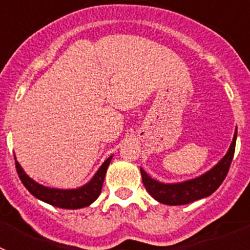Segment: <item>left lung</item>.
<instances>
[{
    "mask_svg": "<svg viewBox=\"0 0 250 250\" xmlns=\"http://www.w3.org/2000/svg\"><path fill=\"white\" fill-rule=\"evenodd\" d=\"M235 140H237V130L234 134L230 147L224 158L208 173L203 174L202 176L193 179V180L178 183V184H163V183H159L150 178L144 170L140 169L145 189L154 199L167 205L189 204V203L202 199L205 196H209L220 187L228 174L234 151H235Z\"/></svg>",
    "mask_w": 250,
    "mask_h": 250,
    "instance_id": "8db88e82",
    "label": "left lung"
}]
</instances>
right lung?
<instances>
[{
    "mask_svg": "<svg viewBox=\"0 0 250 250\" xmlns=\"http://www.w3.org/2000/svg\"><path fill=\"white\" fill-rule=\"evenodd\" d=\"M111 158L112 156L106 159L105 163L98 170V173L95 174L94 178L87 184L79 188V189H70V190L52 189V188L40 185L39 183L34 182L32 179L26 175V173L22 170V167H20L16 160H15V164H16L17 174L21 179L22 184L25 185L26 189L32 195L36 196L37 199L54 205V207L62 208V209H80V208L89 207L100 195L106 170H107V167L111 161Z\"/></svg>",
    "mask_w": 250,
    "mask_h": 250,
    "instance_id": "obj_1",
    "label": "right lung"
}]
</instances>
